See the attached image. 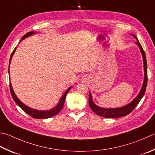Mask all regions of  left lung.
<instances>
[{"label": "left lung", "instance_id": "obj_1", "mask_svg": "<svg viewBox=\"0 0 155 155\" xmlns=\"http://www.w3.org/2000/svg\"><path fill=\"white\" fill-rule=\"evenodd\" d=\"M134 37L137 42H136V44L138 45L140 48V52L142 56V60H143V64H144V81L143 83H142V86L141 87V89L140 92L138 94V95L132 100V101L129 103L128 104L123 106L121 107H117V108H105L100 107L97 105H96L93 101L92 95L91 92H89V104L91 109L92 111L95 112V113L98 115L99 116L104 117H107V118H117V117H121L123 116H126L127 115L129 114L136 107V105L138 104L140 102L141 99L143 97V96L145 93V91H146V87L147 85V58L145 53L142 49L141 45L139 42L138 38L136 37V35L134 34H130Z\"/></svg>", "mask_w": 155, "mask_h": 155}]
</instances>
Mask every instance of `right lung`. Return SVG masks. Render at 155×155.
<instances>
[{
	"mask_svg": "<svg viewBox=\"0 0 155 155\" xmlns=\"http://www.w3.org/2000/svg\"><path fill=\"white\" fill-rule=\"evenodd\" d=\"M35 33H37V32H35V31H30L29 33H26V34L23 36L22 38V39H21L20 42L23 40V39H25L29 37V36H31L35 34ZM19 42V43H20ZM17 48H15V50H13V53H12L11 58H10V60H9V66H8V74H9V78H10V64L11 62V59H12V57H13V54H15V51L16 50ZM72 88V86L68 87L67 90L66 91L65 93L63 94V95L60 97V100H59V102L58 103V104L55 106V107L51 108V110H35V109H32L31 107H28V106H27L26 105H25L23 104L22 101H21L17 97L16 94L15 93L13 89V87H12V84L10 82V91H11V94L12 95V97H13L14 101L16 103V104L19 106V107L22 109V110L27 113V114H29L30 116H31L33 118H35V119H46V118H50L53 117L54 116H56L59 113V112L62 110V109L64 106V101H65V99H66V96L67 95V93H68V91L71 89Z\"/></svg>",
	"mask_w": 155,
	"mask_h": 155,
	"instance_id": "right-lung-1",
	"label": "right lung"
}]
</instances>
